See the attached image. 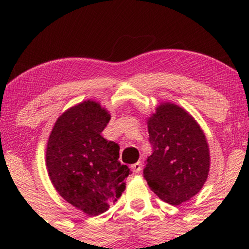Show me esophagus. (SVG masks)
Segmentation results:
<instances>
[{
    "instance_id": "34e87169",
    "label": "esophagus",
    "mask_w": 249,
    "mask_h": 249,
    "mask_svg": "<svg viewBox=\"0 0 249 249\" xmlns=\"http://www.w3.org/2000/svg\"><path fill=\"white\" fill-rule=\"evenodd\" d=\"M131 170H132L134 173L141 172V171H142V162L138 161V162H136V164L131 165Z\"/></svg>"
}]
</instances>
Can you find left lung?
Here are the masks:
<instances>
[{"instance_id": "8db88e82", "label": "left lung", "mask_w": 249, "mask_h": 249, "mask_svg": "<svg viewBox=\"0 0 249 249\" xmlns=\"http://www.w3.org/2000/svg\"><path fill=\"white\" fill-rule=\"evenodd\" d=\"M152 154L144 178L157 196L170 205L190 200L201 190L210 171V151L198 123L184 108L164 103L148 119Z\"/></svg>"}]
</instances>
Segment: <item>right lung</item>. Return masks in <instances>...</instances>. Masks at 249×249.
Here are the masks:
<instances>
[{
    "label": "right lung",
    "instance_id": "1",
    "mask_svg": "<svg viewBox=\"0 0 249 249\" xmlns=\"http://www.w3.org/2000/svg\"><path fill=\"white\" fill-rule=\"evenodd\" d=\"M110 115L98 103L83 102L57 119L47 146L51 182L63 199L89 215L107 212L131 174L119 146L101 136Z\"/></svg>",
    "mask_w": 249,
    "mask_h": 249
}]
</instances>
